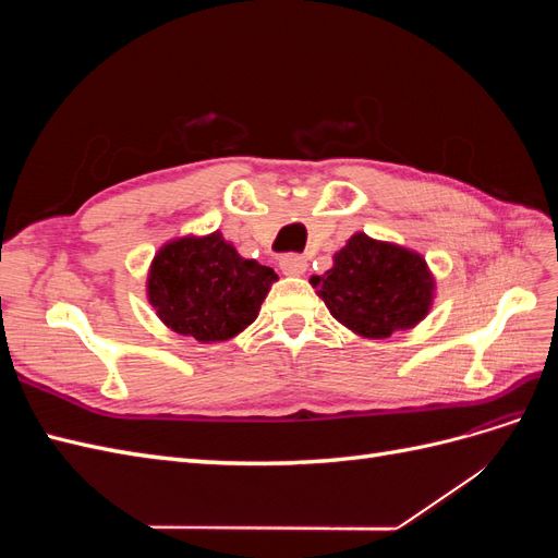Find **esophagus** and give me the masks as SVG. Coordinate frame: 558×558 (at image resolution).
<instances>
[{"instance_id": "obj_1", "label": "esophagus", "mask_w": 558, "mask_h": 558, "mask_svg": "<svg viewBox=\"0 0 558 558\" xmlns=\"http://www.w3.org/2000/svg\"><path fill=\"white\" fill-rule=\"evenodd\" d=\"M279 267H281V272H283V275H289V277H300V275H305L307 260L302 258L300 253H286V256H281V260H279Z\"/></svg>"}]
</instances>
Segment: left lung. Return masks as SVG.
Here are the masks:
<instances>
[{"label":"left lung","instance_id":"left-lung-1","mask_svg":"<svg viewBox=\"0 0 558 558\" xmlns=\"http://www.w3.org/2000/svg\"><path fill=\"white\" fill-rule=\"evenodd\" d=\"M312 286L342 326L381 340L428 314L435 283L418 253L356 232Z\"/></svg>","mask_w":558,"mask_h":558}]
</instances>
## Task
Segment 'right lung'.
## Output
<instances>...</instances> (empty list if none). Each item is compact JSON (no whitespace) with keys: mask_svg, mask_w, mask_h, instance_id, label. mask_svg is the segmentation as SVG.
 <instances>
[{"mask_svg":"<svg viewBox=\"0 0 558 558\" xmlns=\"http://www.w3.org/2000/svg\"><path fill=\"white\" fill-rule=\"evenodd\" d=\"M277 275L242 258L221 232L165 244L150 263L148 302L160 320L197 342H223L242 332Z\"/></svg>","mask_w":558,"mask_h":558,"instance_id":"right-lung-1","label":"right lung"}]
</instances>
